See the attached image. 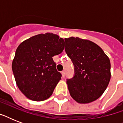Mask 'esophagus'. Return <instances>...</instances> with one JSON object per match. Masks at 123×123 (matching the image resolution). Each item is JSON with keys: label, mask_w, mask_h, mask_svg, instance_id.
Here are the masks:
<instances>
[{"label": "esophagus", "mask_w": 123, "mask_h": 123, "mask_svg": "<svg viewBox=\"0 0 123 123\" xmlns=\"http://www.w3.org/2000/svg\"><path fill=\"white\" fill-rule=\"evenodd\" d=\"M61 73H62V77L64 78V77H65V71H62Z\"/></svg>", "instance_id": "esophagus-1"}]
</instances>
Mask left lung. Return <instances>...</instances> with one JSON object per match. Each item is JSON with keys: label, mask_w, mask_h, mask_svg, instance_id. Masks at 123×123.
Wrapping results in <instances>:
<instances>
[{"label": "left lung", "mask_w": 123, "mask_h": 123, "mask_svg": "<svg viewBox=\"0 0 123 123\" xmlns=\"http://www.w3.org/2000/svg\"><path fill=\"white\" fill-rule=\"evenodd\" d=\"M65 51L73 62L75 75L67 79L69 94L79 103H89L101 96L111 80V62L98 44L87 39H64Z\"/></svg>", "instance_id": "1"}]
</instances>
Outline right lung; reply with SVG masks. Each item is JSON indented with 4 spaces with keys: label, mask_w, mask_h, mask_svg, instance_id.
<instances>
[{
    "label": "right lung",
    "mask_w": 123,
    "mask_h": 123,
    "mask_svg": "<svg viewBox=\"0 0 123 123\" xmlns=\"http://www.w3.org/2000/svg\"><path fill=\"white\" fill-rule=\"evenodd\" d=\"M64 48V39L49 32L32 36L18 46L12 72L16 85L27 98L41 101L52 95L62 77L52 57Z\"/></svg>",
    "instance_id": "right-lung-1"
}]
</instances>
